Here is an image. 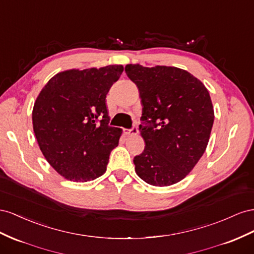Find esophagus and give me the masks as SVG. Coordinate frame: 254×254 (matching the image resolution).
Masks as SVG:
<instances>
[{"label": "esophagus", "instance_id": "1", "mask_svg": "<svg viewBox=\"0 0 254 254\" xmlns=\"http://www.w3.org/2000/svg\"><path fill=\"white\" fill-rule=\"evenodd\" d=\"M137 133H138V127H137L136 125L133 126L131 129H127V131H126L127 135H136Z\"/></svg>", "mask_w": 254, "mask_h": 254}]
</instances>
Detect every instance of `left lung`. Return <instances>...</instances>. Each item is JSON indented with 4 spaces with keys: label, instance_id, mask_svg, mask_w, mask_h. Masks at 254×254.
Returning <instances> with one entry per match:
<instances>
[{
    "label": "left lung",
    "instance_id": "obj_1",
    "mask_svg": "<svg viewBox=\"0 0 254 254\" xmlns=\"http://www.w3.org/2000/svg\"><path fill=\"white\" fill-rule=\"evenodd\" d=\"M127 75L139 89L146 141L134 157L135 171L150 185L169 186L183 180L206 149L214 108L205 86L176 67L127 64Z\"/></svg>",
    "mask_w": 254,
    "mask_h": 254
}]
</instances>
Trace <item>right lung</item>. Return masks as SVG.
I'll return each mask as SVG.
<instances>
[{
    "mask_svg": "<svg viewBox=\"0 0 254 254\" xmlns=\"http://www.w3.org/2000/svg\"><path fill=\"white\" fill-rule=\"evenodd\" d=\"M123 71L121 64L68 70L43 87L33 108V127L48 163L73 182L106 171L118 146L120 127L108 126L106 95Z\"/></svg>",
    "mask_w": 254,
    "mask_h": 254,
    "instance_id": "obj_1",
    "label": "right lung"
}]
</instances>
